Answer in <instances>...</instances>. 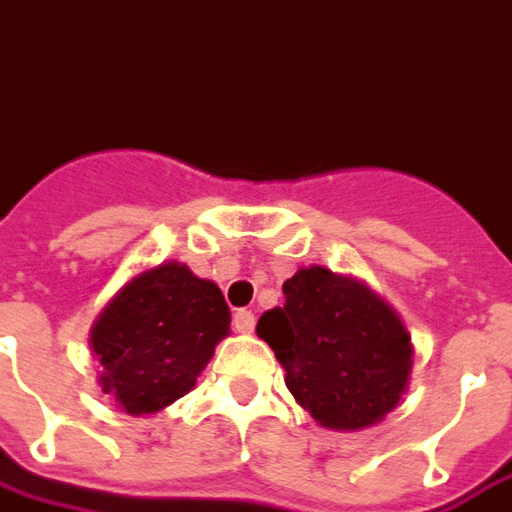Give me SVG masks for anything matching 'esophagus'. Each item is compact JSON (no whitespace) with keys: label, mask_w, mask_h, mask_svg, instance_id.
<instances>
[{"label":"esophagus","mask_w":512,"mask_h":512,"mask_svg":"<svg viewBox=\"0 0 512 512\" xmlns=\"http://www.w3.org/2000/svg\"><path fill=\"white\" fill-rule=\"evenodd\" d=\"M253 326H256V317H253V312H250V309H236L234 329L242 331V334H248V331H253Z\"/></svg>","instance_id":"1"}]
</instances>
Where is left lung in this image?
Masks as SVG:
<instances>
[{
  "label": "left lung",
  "mask_w": 512,
  "mask_h": 512,
  "mask_svg": "<svg viewBox=\"0 0 512 512\" xmlns=\"http://www.w3.org/2000/svg\"><path fill=\"white\" fill-rule=\"evenodd\" d=\"M284 306L259 317L303 410L329 429H365L396 407L412 370L401 317L357 278L303 267L284 281Z\"/></svg>",
  "instance_id": "8db88e82"
}]
</instances>
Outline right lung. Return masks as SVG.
<instances>
[{
	"instance_id": "right-lung-1",
	"label": "right lung",
	"mask_w": 512,
	"mask_h": 512,
	"mask_svg": "<svg viewBox=\"0 0 512 512\" xmlns=\"http://www.w3.org/2000/svg\"><path fill=\"white\" fill-rule=\"evenodd\" d=\"M231 331L214 281L164 262L130 278L91 326L102 393L128 415H153L195 387Z\"/></svg>"
}]
</instances>
